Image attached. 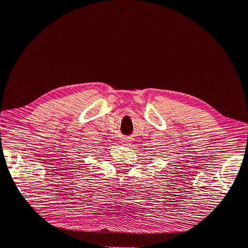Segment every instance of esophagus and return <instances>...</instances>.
<instances>
[{"label": "esophagus", "instance_id": "34e87169", "mask_svg": "<svg viewBox=\"0 0 248 248\" xmlns=\"http://www.w3.org/2000/svg\"><path fill=\"white\" fill-rule=\"evenodd\" d=\"M123 142H124V144H128V143H129V140H126V138H124V140H123Z\"/></svg>", "mask_w": 248, "mask_h": 248}]
</instances>
